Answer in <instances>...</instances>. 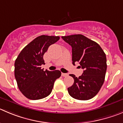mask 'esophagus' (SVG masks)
<instances>
[{"label":"esophagus","instance_id":"obj_1","mask_svg":"<svg viewBox=\"0 0 123 123\" xmlns=\"http://www.w3.org/2000/svg\"><path fill=\"white\" fill-rule=\"evenodd\" d=\"M62 76H64V77H66V76H68V74H67V73H62Z\"/></svg>","mask_w":123,"mask_h":123}]
</instances>
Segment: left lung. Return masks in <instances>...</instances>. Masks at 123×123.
<instances>
[{"instance_id":"left-lung-1","label":"left lung","mask_w":123,"mask_h":123,"mask_svg":"<svg viewBox=\"0 0 123 123\" xmlns=\"http://www.w3.org/2000/svg\"><path fill=\"white\" fill-rule=\"evenodd\" d=\"M72 48L73 64L78 62L84 69L78 78L70 74L74 83L68 88L69 95L79 100L92 99L98 93L105 80L107 60L99 45L82 34L62 36Z\"/></svg>"}]
</instances>
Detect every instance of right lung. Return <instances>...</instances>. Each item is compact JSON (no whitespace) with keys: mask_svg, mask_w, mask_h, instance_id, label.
<instances>
[{"mask_svg":"<svg viewBox=\"0 0 123 123\" xmlns=\"http://www.w3.org/2000/svg\"><path fill=\"white\" fill-rule=\"evenodd\" d=\"M59 36H38L22 49L14 63V76L22 93L30 99H42L51 93L59 70L43 71V56L49 46L59 39Z\"/></svg>","mask_w":123,"mask_h":123,"instance_id":"1","label":"right lung"}]
</instances>
